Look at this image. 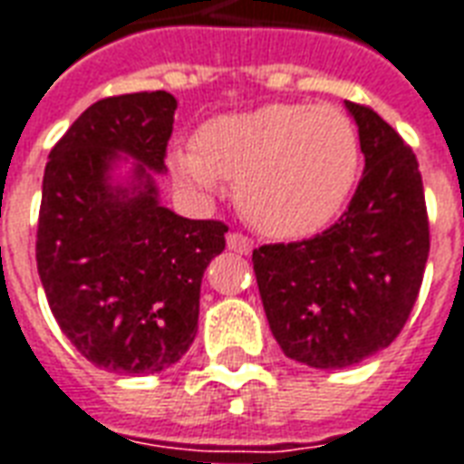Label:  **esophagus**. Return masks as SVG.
I'll list each match as a JSON object with an SVG mask.
<instances>
[{
    "label": "esophagus",
    "mask_w": 464,
    "mask_h": 464,
    "mask_svg": "<svg viewBox=\"0 0 464 464\" xmlns=\"http://www.w3.org/2000/svg\"><path fill=\"white\" fill-rule=\"evenodd\" d=\"M227 246L237 254H249L254 249V242L249 237L239 235V232H229L227 235Z\"/></svg>",
    "instance_id": "esophagus-1"
}]
</instances>
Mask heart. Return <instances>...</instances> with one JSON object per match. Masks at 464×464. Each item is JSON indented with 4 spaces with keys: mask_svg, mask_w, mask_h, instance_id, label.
<instances>
[{
    "mask_svg": "<svg viewBox=\"0 0 464 464\" xmlns=\"http://www.w3.org/2000/svg\"><path fill=\"white\" fill-rule=\"evenodd\" d=\"M360 163L352 121L335 107L266 104L200 127L195 149L170 153V170L193 193L237 180L239 210L264 235H315L347 200Z\"/></svg>",
    "mask_w": 464,
    "mask_h": 464,
    "instance_id": "b5f03b06",
    "label": "heart"
}]
</instances>
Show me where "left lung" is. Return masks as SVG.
Returning a JSON list of instances; mask_svg holds the SVG:
<instances>
[{"instance_id": "8db88e82", "label": "left lung", "mask_w": 464, "mask_h": 464, "mask_svg": "<svg viewBox=\"0 0 464 464\" xmlns=\"http://www.w3.org/2000/svg\"><path fill=\"white\" fill-rule=\"evenodd\" d=\"M344 107L364 153L350 208L311 239L252 254L276 343L285 357L315 369L357 364L399 337L430 249L416 153L374 110Z\"/></svg>"}]
</instances>
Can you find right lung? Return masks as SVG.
Here are the masks:
<instances>
[{"label": "right lung", "mask_w": 464, "mask_h": 464, "mask_svg": "<svg viewBox=\"0 0 464 464\" xmlns=\"http://www.w3.org/2000/svg\"><path fill=\"white\" fill-rule=\"evenodd\" d=\"M176 97L163 90L90 104L48 153L38 276L63 335L95 367L156 374L193 344L200 284L227 225L159 203ZM132 159L130 179L114 181Z\"/></svg>", "instance_id": "add662e5"}]
</instances>
